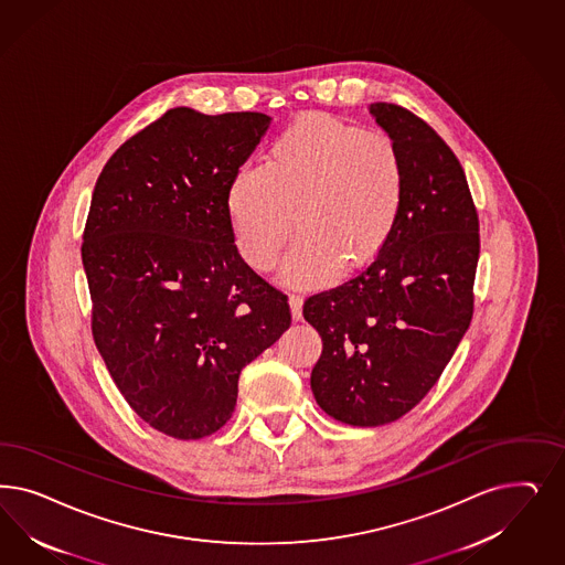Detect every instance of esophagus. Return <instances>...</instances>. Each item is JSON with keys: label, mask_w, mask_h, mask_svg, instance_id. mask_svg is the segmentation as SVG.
<instances>
[{"label": "esophagus", "mask_w": 565, "mask_h": 565, "mask_svg": "<svg viewBox=\"0 0 565 565\" xmlns=\"http://www.w3.org/2000/svg\"><path fill=\"white\" fill-rule=\"evenodd\" d=\"M289 306H291V316L295 322L303 318V297L301 295H289Z\"/></svg>", "instance_id": "34e87169"}]
</instances>
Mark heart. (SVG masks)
Wrapping results in <instances>:
<instances>
[{"mask_svg":"<svg viewBox=\"0 0 565 565\" xmlns=\"http://www.w3.org/2000/svg\"><path fill=\"white\" fill-rule=\"evenodd\" d=\"M407 166L397 141L330 116L285 128L264 166H243L226 189V216L241 257L270 270L292 233L303 237L285 262L291 285L351 274L383 254L399 226Z\"/></svg>","mask_w":565,"mask_h":565,"instance_id":"b5f03b06","label":"heart"}]
</instances>
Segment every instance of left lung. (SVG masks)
Listing matches in <instances>:
<instances>
[{"label": "left lung", "mask_w": 565, "mask_h": 565, "mask_svg": "<svg viewBox=\"0 0 565 565\" xmlns=\"http://www.w3.org/2000/svg\"><path fill=\"white\" fill-rule=\"evenodd\" d=\"M370 114L407 166L399 226L365 270L303 303L322 337L311 393L328 416L351 426L395 422L435 386L470 327L480 254L478 214L456 153L409 109L379 102Z\"/></svg>", "instance_id": "obj_1"}]
</instances>
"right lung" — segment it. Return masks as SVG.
<instances>
[{
	"label": "right lung",
	"mask_w": 565,
	"mask_h": 565,
	"mask_svg": "<svg viewBox=\"0 0 565 565\" xmlns=\"http://www.w3.org/2000/svg\"><path fill=\"white\" fill-rule=\"evenodd\" d=\"M270 122L168 109L93 189L81 247L93 339L135 414L168 437L220 430L241 370L291 327L287 295L241 259L226 216L228 182Z\"/></svg>",
	"instance_id": "obj_1"
}]
</instances>
